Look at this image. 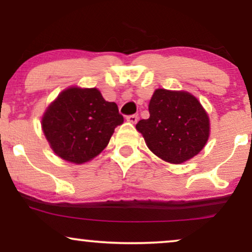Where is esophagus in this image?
<instances>
[{
  "label": "esophagus",
  "instance_id": "esophagus-1",
  "mask_svg": "<svg viewBox=\"0 0 252 252\" xmlns=\"http://www.w3.org/2000/svg\"><path fill=\"white\" fill-rule=\"evenodd\" d=\"M127 122L132 123V124H136L137 120H139V116L137 115H130V116H127Z\"/></svg>",
  "mask_w": 252,
  "mask_h": 252
}]
</instances>
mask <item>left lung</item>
<instances>
[{"mask_svg": "<svg viewBox=\"0 0 252 252\" xmlns=\"http://www.w3.org/2000/svg\"><path fill=\"white\" fill-rule=\"evenodd\" d=\"M148 119L136 124L147 146L165 161L180 164L196 156L209 139V117L195 96L156 89Z\"/></svg>", "mask_w": 252, "mask_h": 252, "instance_id": "left-lung-1", "label": "left lung"}]
</instances>
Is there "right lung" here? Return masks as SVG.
<instances>
[{
  "label": "right lung",
  "mask_w": 252,
  "mask_h": 252,
  "mask_svg": "<svg viewBox=\"0 0 252 252\" xmlns=\"http://www.w3.org/2000/svg\"><path fill=\"white\" fill-rule=\"evenodd\" d=\"M124 117L115 102L103 98L96 88H68L49 105L42 129L55 154L82 164L108 146L113 130Z\"/></svg>",
  "instance_id": "1"
}]
</instances>
